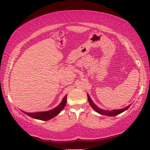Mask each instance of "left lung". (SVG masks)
I'll return each mask as SVG.
<instances>
[{
	"instance_id": "obj_1",
	"label": "left lung",
	"mask_w": 150,
	"mask_h": 150,
	"mask_svg": "<svg viewBox=\"0 0 150 150\" xmlns=\"http://www.w3.org/2000/svg\"><path fill=\"white\" fill-rule=\"evenodd\" d=\"M87 97H88V102L89 104H90V106H91V108L97 111V113H98L100 115H106V116H110V117H112V116H116L117 115H119L121 113L124 112V111H126L129 108V106L131 105H129L128 106H127L124 108H122V109H119V110H114L113 111H109V110H105L103 109H101V108H98L97 105H95L94 104V103L93 102V100H91V98H90V95L88 93L87 94Z\"/></svg>"
}]
</instances>
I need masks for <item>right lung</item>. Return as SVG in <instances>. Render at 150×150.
<instances>
[{
  "label": "right lung",
  "mask_w": 150,
  "mask_h": 150,
  "mask_svg": "<svg viewBox=\"0 0 150 150\" xmlns=\"http://www.w3.org/2000/svg\"><path fill=\"white\" fill-rule=\"evenodd\" d=\"M67 95H66L65 97H64L62 98V100L61 101L58 106L53 108L52 110H50L46 111H39V112H34V113H29L26 112V111H22V112H24L25 114H26L27 115L30 116L31 117L35 119L42 120H48L53 119V117H56L57 115L60 113L64 108L66 102H67Z\"/></svg>",
  "instance_id": "add662e5"
}]
</instances>
